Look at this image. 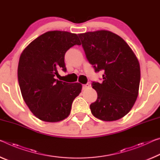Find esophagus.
<instances>
[{"mask_svg":"<svg viewBox=\"0 0 160 160\" xmlns=\"http://www.w3.org/2000/svg\"><path fill=\"white\" fill-rule=\"evenodd\" d=\"M89 87H90V85L88 84V83H87V84H85V85H82V90L87 89V88H88Z\"/></svg>","mask_w":160,"mask_h":160,"instance_id":"obj_1","label":"esophagus"}]
</instances>
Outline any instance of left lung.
Listing matches in <instances>:
<instances>
[{"label": "left lung", "mask_w": 160, "mask_h": 160, "mask_svg": "<svg viewBox=\"0 0 160 160\" xmlns=\"http://www.w3.org/2000/svg\"><path fill=\"white\" fill-rule=\"evenodd\" d=\"M86 58L95 72L102 70V82H92L97 100L91 112L103 121L119 120L130 112L137 100L140 67L135 53L121 37L108 30L78 34Z\"/></svg>", "instance_id": "1"}]
</instances>
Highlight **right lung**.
I'll return each instance as SVG.
<instances>
[{"label":"right lung","instance_id":"right-lung-1","mask_svg":"<svg viewBox=\"0 0 160 160\" xmlns=\"http://www.w3.org/2000/svg\"><path fill=\"white\" fill-rule=\"evenodd\" d=\"M81 45L78 35L66 31H48L32 41L21 53L18 79L22 98L40 120L55 122L70 115L72 103L82 85L56 79L58 71L65 72V54Z\"/></svg>","mask_w":160,"mask_h":160}]
</instances>
